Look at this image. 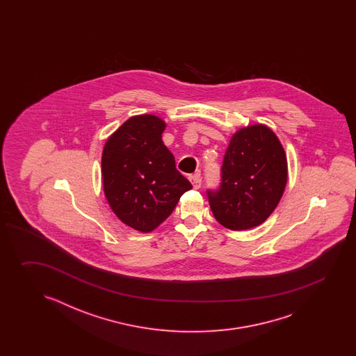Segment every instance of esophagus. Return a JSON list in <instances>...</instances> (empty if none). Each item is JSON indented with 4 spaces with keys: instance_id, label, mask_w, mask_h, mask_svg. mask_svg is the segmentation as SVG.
Masks as SVG:
<instances>
[{
    "instance_id": "1",
    "label": "esophagus",
    "mask_w": 356,
    "mask_h": 356,
    "mask_svg": "<svg viewBox=\"0 0 356 356\" xmlns=\"http://www.w3.org/2000/svg\"><path fill=\"white\" fill-rule=\"evenodd\" d=\"M189 181L192 183V186H193V188L198 189L201 187V175L200 173H196V175H189Z\"/></svg>"
}]
</instances>
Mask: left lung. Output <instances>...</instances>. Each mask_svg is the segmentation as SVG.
<instances>
[{
    "label": "left lung",
    "instance_id": "obj_1",
    "mask_svg": "<svg viewBox=\"0 0 356 356\" xmlns=\"http://www.w3.org/2000/svg\"><path fill=\"white\" fill-rule=\"evenodd\" d=\"M286 181V156L273 129H239L227 146L219 188L207 189L212 213L232 230L258 227L280 202Z\"/></svg>",
    "mask_w": 356,
    "mask_h": 356
}]
</instances>
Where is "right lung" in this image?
<instances>
[{
    "mask_svg": "<svg viewBox=\"0 0 356 356\" xmlns=\"http://www.w3.org/2000/svg\"><path fill=\"white\" fill-rule=\"evenodd\" d=\"M164 129L156 115L131 117L108 138L102 155L108 204L126 225L144 233L159 227L192 188L163 144Z\"/></svg>",
    "mask_w": 356,
    "mask_h": 356,
    "instance_id": "right-lung-1",
    "label": "right lung"
}]
</instances>
